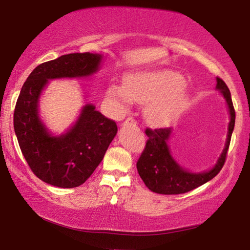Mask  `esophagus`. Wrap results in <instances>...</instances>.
Wrapping results in <instances>:
<instances>
[{"label":"esophagus","mask_w":250,"mask_h":250,"mask_svg":"<svg viewBox=\"0 0 250 250\" xmlns=\"http://www.w3.org/2000/svg\"><path fill=\"white\" fill-rule=\"evenodd\" d=\"M124 123H125V124H136L135 119H134V118H132V117L126 118V121H125Z\"/></svg>","instance_id":"1"}]
</instances>
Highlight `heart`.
<instances>
[{"label":"heart","mask_w":250,"mask_h":250,"mask_svg":"<svg viewBox=\"0 0 250 250\" xmlns=\"http://www.w3.org/2000/svg\"><path fill=\"white\" fill-rule=\"evenodd\" d=\"M184 80L170 70L136 71L127 74L124 85L111 84L105 98L117 114L125 112L132 101L146 105V117L156 126L168 125L180 115L184 99Z\"/></svg>","instance_id":"1"}]
</instances>
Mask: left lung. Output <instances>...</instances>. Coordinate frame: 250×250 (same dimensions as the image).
Segmentation results:
<instances>
[{
  "label": "left lung",
  "instance_id": "8db88e82",
  "mask_svg": "<svg viewBox=\"0 0 250 250\" xmlns=\"http://www.w3.org/2000/svg\"><path fill=\"white\" fill-rule=\"evenodd\" d=\"M216 88L223 94L227 101L230 123H229L228 138L225 142L223 152L221 153L217 163L209 170L201 173H191L184 169L177 164L170 155L169 146L167 145L172 128H146V134L148 136L146 148L136 163L139 175L149 190L160 194H180L186 193L203 186L208 181L214 179L223 167L231 135L234 128L235 111L232 104L231 93L227 84L220 77L216 78Z\"/></svg>",
  "mask_w": 250,
  "mask_h": 250
}]
</instances>
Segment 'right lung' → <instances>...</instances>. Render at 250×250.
Masks as SVG:
<instances>
[{"instance_id": "add662e5", "label": "right lung", "mask_w": 250, "mask_h": 250, "mask_svg": "<svg viewBox=\"0 0 250 250\" xmlns=\"http://www.w3.org/2000/svg\"><path fill=\"white\" fill-rule=\"evenodd\" d=\"M102 60L97 53H69L41 63L23 83L17 100L13 126L19 146L33 173L58 188H76L92 175L117 133V125L85 104L76 123L59 136L47 131L39 116L43 88L54 78L87 77Z\"/></svg>"}]
</instances>
